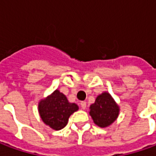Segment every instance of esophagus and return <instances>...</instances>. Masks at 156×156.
<instances>
[{"label": "esophagus", "mask_w": 156, "mask_h": 156, "mask_svg": "<svg viewBox=\"0 0 156 156\" xmlns=\"http://www.w3.org/2000/svg\"><path fill=\"white\" fill-rule=\"evenodd\" d=\"M81 107L82 109H85V108H86V107H87V102H86V101H81Z\"/></svg>", "instance_id": "obj_1"}]
</instances>
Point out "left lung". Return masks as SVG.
<instances>
[{
  "mask_svg": "<svg viewBox=\"0 0 156 156\" xmlns=\"http://www.w3.org/2000/svg\"><path fill=\"white\" fill-rule=\"evenodd\" d=\"M120 107L108 92L99 94L95 101L89 107V115L94 122L100 128H107L116 120Z\"/></svg>",
  "mask_w": 156,
  "mask_h": 156,
  "instance_id": "1",
  "label": "left lung"
}]
</instances>
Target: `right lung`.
<instances>
[{
	"label": "right lung",
	"mask_w": 156,
	"mask_h": 156,
	"mask_svg": "<svg viewBox=\"0 0 156 156\" xmlns=\"http://www.w3.org/2000/svg\"><path fill=\"white\" fill-rule=\"evenodd\" d=\"M78 109V105L69 102L66 95L58 89L38 103V111L42 122L54 130L63 129L68 124L69 116Z\"/></svg>",
	"instance_id": "obj_1"
}]
</instances>
